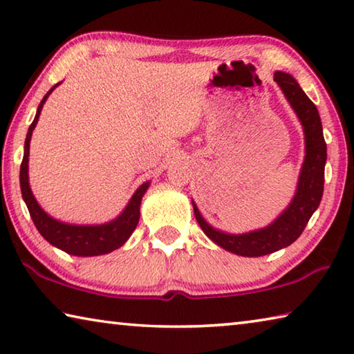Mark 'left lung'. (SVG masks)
<instances>
[{
    "mask_svg": "<svg viewBox=\"0 0 354 354\" xmlns=\"http://www.w3.org/2000/svg\"><path fill=\"white\" fill-rule=\"evenodd\" d=\"M274 81L289 101L293 112L297 113L304 133V160L299 170L297 190L292 201L270 225L261 230L243 232V234H230L220 231L203 218L201 212L194 201L195 218L205 234L218 247L230 253L247 257H259L274 253L281 248L289 247L301 236L309 218L317 211L325 183L326 164V143L323 139L322 120L315 104L303 92L295 77L284 71L274 73Z\"/></svg>",
    "mask_w": 354,
    "mask_h": 354,
    "instance_id": "obj_1",
    "label": "left lung"
}]
</instances>
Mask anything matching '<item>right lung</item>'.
<instances>
[{"label": "right lung", "mask_w": 354, "mask_h": 354, "mask_svg": "<svg viewBox=\"0 0 354 354\" xmlns=\"http://www.w3.org/2000/svg\"><path fill=\"white\" fill-rule=\"evenodd\" d=\"M53 86L50 91L46 92L44 100L40 101L37 107V113H35L34 122L28 129L26 140H25V154H23L21 167H20V187H21V196L25 200L29 215L34 221L35 227L41 234L45 241L50 242L53 247L65 251V253L88 257V256H100L107 254L111 251L117 250L128 241L133 234L137 223L140 218V203L143 195L149 187V181L143 183L139 189L134 192L131 196L127 207L123 209L122 214L118 215L107 223L101 225H73L65 223V221L56 220L51 215H48L44 209L35 200L32 195V190L29 187V175H28V162H29V143H31V136L39 122V115L41 112L46 98L50 97L51 92L59 86Z\"/></svg>", "instance_id": "right-lung-1"}]
</instances>
